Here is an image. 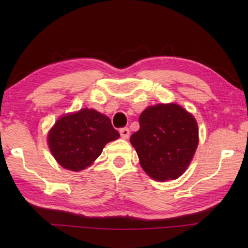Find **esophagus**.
<instances>
[{
    "instance_id": "esophagus-1",
    "label": "esophagus",
    "mask_w": 248,
    "mask_h": 248,
    "mask_svg": "<svg viewBox=\"0 0 248 248\" xmlns=\"http://www.w3.org/2000/svg\"><path fill=\"white\" fill-rule=\"evenodd\" d=\"M120 132V136L121 138H124V139H128L129 138V134H130V130L128 128H121L119 130Z\"/></svg>"
}]
</instances>
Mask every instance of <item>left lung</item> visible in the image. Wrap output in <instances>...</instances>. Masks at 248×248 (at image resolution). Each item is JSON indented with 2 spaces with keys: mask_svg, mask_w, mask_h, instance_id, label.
<instances>
[{
  "mask_svg": "<svg viewBox=\"0 0 248 248\" xmlns=\"http://www.w3.org/2000/svg\"><path fill=\"white\" fill-rule=\"evenodd\" d=\"M139 124L140 129L130 137V142L142 169L161 182L179 177L198 146L194 117L176 104H158L142 112Z\"/></svg>",
  "mask_w": 248,
  "mask_h": 248,
  "instance_id": "left-lung-1",
  "label": "left lung"
}]
</instances>
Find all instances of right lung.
Returning <instances> with one entry per match:
<instances>
[{"mask_svg": "<svg viewBox=\"0 0 248 248\" xmlns=\"http://www.w3.org/2000/svg\"><path fill=\"white\" fill-rule=\"evenodd\" d=\"M119 138L108 117L94 109H81L61 117L48 136L54 158L66 170L78 171L90 166L108 142Z\"/></svg>", "mask_w": 248, "mask_h": 248, "instance_id": "add662e5", "label": "right lung"}]
</instances>
